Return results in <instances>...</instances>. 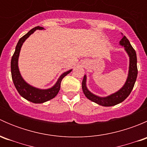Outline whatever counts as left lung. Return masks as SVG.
Wrapping results in <instances>:
<instances>
[{
  "label": "left lung",
  "instance_id": "left-lung-1",
  "mask_svg": "<svg viewBox=\"0 0 147 147\" xmlns=\"http://www.w3.org/2000/svg\"><path fill=\"white\" fill-rule=\"evenodd\" d=\"M119 44L124 47V50H126L129 57V67L128 77H127L125 84H124V86L120 89L119 91L114 93V94H112L111 95L107 96V97H100L92 94L87 88V86H86V80H87L86 75L84 76L82 82V91L84 92V95L87 97V98L104 107L115 106V105L121 103V102L124 101L131 93V90H132L133 87L134 86V84H135L136 80H137L138 70L137 65V54H136L135 50L133 48L132 46L131 45L129 41L126 38V36L123 37L122 39L120 40Z\"/></svg>",
  "mask_w": 147,
  "mask_h": 147
}]
</instances>
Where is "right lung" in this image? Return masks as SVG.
Here are the masks:
<instances>
[{"instance_id":"obj_1","label":"right lung","mask_w":147,"mask_h":147,"mask_svg":"<svg viewBox=\"0 0 147 147\" xmlns=\"http://www.w3.org/2000/svg\"><path fill=\"white\" fill-rule=\"evenodd\" d=\"M43 29V28L40 27V26L32 28L28 33H26L24 36H23L19 40L16 47L14 54L12 57L11 63H10L12 79H13V83H14L16 90H18L19 94L23 98L28 100V101L36 104L43 103V102H45L54 98L57 94L59 90H60L62 80L72 71V69H69V70L62 74L60 78H59V79L57 80L55 84L53 87H52L51 88L47 89V90H41V89L35 88V87L28 84L22 78L18 69V57L22 45H23V42L26 41V40L27 39L28 37L31 34L33 33L36 30Z\"/></svg>"}]
</instances>
